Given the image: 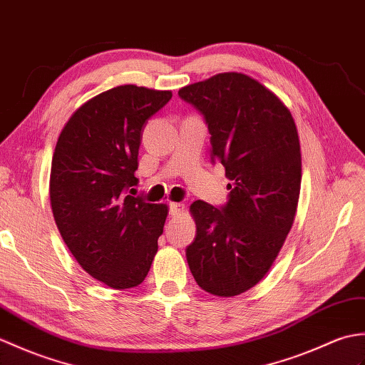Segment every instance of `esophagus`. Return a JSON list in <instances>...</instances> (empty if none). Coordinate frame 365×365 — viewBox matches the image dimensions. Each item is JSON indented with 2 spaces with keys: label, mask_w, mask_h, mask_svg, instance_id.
Returning <instances> with one entry per match:
<instances>
[{
  "label": "esophagus",
  "mask_w": 365,
  "mask_h": 365,
  "mask_svg": "<svg viewBox=\"0 0 365 365\" xmlns=\"http://www.w3.org/2000/svg\"><path fill=\"white\" fill-rule=\"evenodd\" d=\"M185 210V205L180 203V201H172L170 203V214L172 215H181Z\"/></svg>",
  "instance_id": "34e87169"
}]
</instances>
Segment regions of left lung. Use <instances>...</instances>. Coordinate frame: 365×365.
Returning a JSON list of instances; mask_svg holds the SVG:
<instances>
[{
  "mask_svg": "<svg viewBox=\"0 0 365 365\" xmlns=\"http://www.w3.org/2000/svg\"><path fill=\"white\" fill-rule=\"evenodd\" d=\"M178 95L205 115L210 156L232 182L223 209L201 200L190 205L197 236L185 250L189 269L207 294L236 297L265 277L294 225L302 187L295 121L245 73H218Z\"/></svg>",
  "mask_w": 365,
  "mask_h": 365,
  "instance_id": "left-lung-1",
  "label": "left lung"
}]
</instances>
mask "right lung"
<instances>
[{
	"mask_svg": "<svg viewBox=\"0 0 365 365\" xmlns=\"http://www.w3.org/2000/svg\"><path fill=\"white\" fill-rule=\"evenodd\" d=\"M172 91L118 86L86 101L62 128L51 160L50 200L78 264L112 289L147 278L168 206L126 195L147 120Z\"/></svg>",
	"mask_w": 365,
	"mask_h": 365,
	"instance_id": "obj_1",
	"label": "right lung"
}]
</instances>
